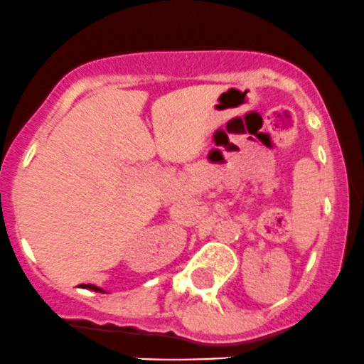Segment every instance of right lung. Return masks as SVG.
<instances>
[{
  "mask_svg": "<svg viewBox=\"0 0 364 364\" xmlns=\"http://www.w3.org/2000/svg\"><path fill=\"white\" fill-rule=\"evenodd\" d=\"M81 288H88V290H93V291H104L100 290L99 287H95V284H81Z\"/></svg>",
  "mask_w": 364,
  "mask_h": 364,
  "instance_id": "1",
  "label": "right lung"
}]
</instances>
